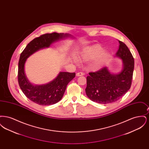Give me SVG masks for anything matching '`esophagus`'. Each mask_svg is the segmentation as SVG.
<instances>
[{"mask_svg":"<svg viewBox=\"0 0 149 149\" xmlns=\"http://www.w3.org/2000/svg\"><path fill=\"white\" fill-rule=\"evenodd\" d=\"M84 75V74L83 72H77V74H76V75H77V77L83 76Z\"/></svg>","mask_w":149,"mask_h":149,"instance_id":"esophagus-1","label":"esophagus"}]
</instances>
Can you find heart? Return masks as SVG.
<instances>
[{"label":"heart","mask_w":149,"mask_h":149,"mask_svg":"<svg viewBox=\"0 0 149 149\" xmlns=\"http://www.w3.org/2000/svg\"><path fill=\"white\" fill-rule=\"evenodd\" d=\"M102 47L99 44H94L83 48L78 55L80 62H86L94 58L92 64L95 68H99L108 60L109 54L106 51H102Z\"/></svg>","instance_id":"b5f03b06"}]
</instances>
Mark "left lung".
<instances>
[{"label": "left lung", "mask_w": 149, "mask_h": 149, "mask_svg": "<svg viewBox=\"0 0 149 149\" xmlns=\"http://www.w3.org/2000/svg\"><path fill=\"white\" fill-rule=\"evenodd\" d=\"M116 56L123 61V68L120 74H111L107 67L90 72L86 77L85 92L93 102L107 104L121 98L131 86L134 69V58L127 46L120 41Z\"/></svg>", "instance_id": "1"}]
</instances>
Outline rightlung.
<instances>
[{
    "mask_svg": "<svg viewBox=\"0 0 149 149\" xmlns=\"http://www.w3.org/2000/svg\"><path fill=\"white\" fill-rule=\"evenodd\" d=\"M63 34L54 32L36 37L27 45L21 54L18 70V81L22 91L27 98L39 105L49 106L56 103L63 98L67 85L75 77V72H60L49 83L33 85L24 74V66L27 58L37 50L47 47L52 43L63 38Z\"/></svg>",
    "mask_w": 149,
    "mask_h": 149,
    "instance_id": "right-lung-1",
    "label": "right lung"
}]
</instances>
